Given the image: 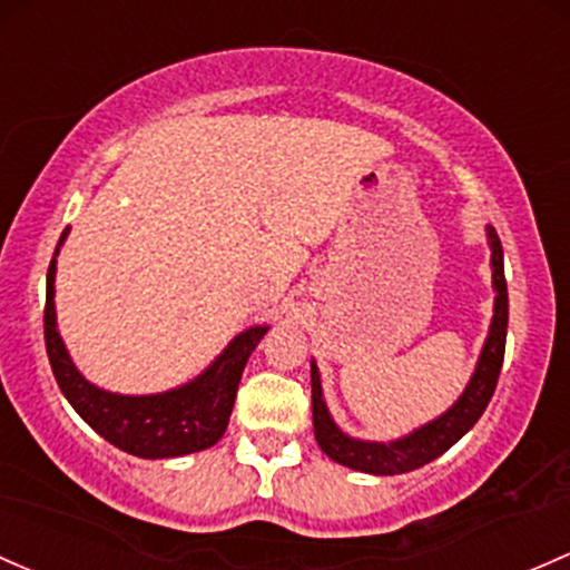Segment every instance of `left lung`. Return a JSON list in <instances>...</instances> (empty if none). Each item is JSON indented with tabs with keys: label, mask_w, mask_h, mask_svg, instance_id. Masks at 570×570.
<instances>
[{
	"label": "left lung",
	"mask_w": 570,
	"mask_h": 570,
	"mask_svg": "<svg viewBox=\"0 0 570 570\" xmlns=\"http://www.w3.org/2000/svg\"><path fill=\"white\" fill-rule=\"evenodd\" d=\"M487 237L491 245V281H494V316H491V327L483 344L481 357H478L475 374H472L470 385L459 395L456 404L448 412H442L436 421L426 426L415 429L412 434L401 436L393 442H363L355 436H346L344 431L333 423L331 412H327L325 399H322V382L316 363H311V410H314V434L322 451L327 453L338 464L350 466V470L368 472V475H401V472H412L417 466L429 464L436 456L456 445L461 436L466 434L483 415L489 406L491 395H494L497 380H500L502 357H505V333H508V284H505V267H502V245L497 232L487 226Z\"/></svg>",
	"instance_id": "1"
}]
</instances>
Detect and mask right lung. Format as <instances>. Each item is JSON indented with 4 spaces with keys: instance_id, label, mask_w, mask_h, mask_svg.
<instances>
[{
    "instance_id": "1",
    "label": "right lung",
    "mask_w": 570,
    "mask_h": 570,
    "mask_svg": "<svg viewBox=\"0 0 570 570\" xmlns=\"http://www.w3.org/2000/svg\"><path fill=\"white\" fill-rule=\"evenodd\" d=\"M68 237V229L59 237V245ZM48 265L46 278V352L57 376L59 391L70 401L76 412L98 431L114 448L139 459H175L185 453L205 451L224 436L229 426L232 406L239 376L250 352L267 333V327H248L239 333L218 357L202 371L194 382L179 385L175 391L153 393V395H122L95 387L79 374L68 350L62 344V335L57 331V311H53V275H57V254Z\"/></svg>"
}]
</instances>
